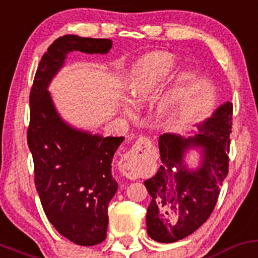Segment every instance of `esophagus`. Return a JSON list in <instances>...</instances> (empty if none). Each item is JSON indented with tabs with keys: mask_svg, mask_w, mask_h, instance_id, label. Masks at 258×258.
<instances>
[{
	"mask_svg": "<svg viewBox=\"0 0 258 258\" xmlns=\"http://www.w3.org/2000/svg\"><path fill=\"white\" fill-rule=\"evenodd\" d=\"M151 144H152V141H151L150 138L140 137L139 139L137 140V143L133 145L132 150L128 152V157H126V159H128V160L140 159V157L143 156L144 154H145L146 148H148L149 145H151ZM125 176L129 177V178H134V177H137V174H135L134 171L130 170V167H126Z\"/></svg>",
	"mask_w": 258,
	"mask_h": 258,
	"instance_id": "1",
	"label": "esophagus"
}]
</instances>
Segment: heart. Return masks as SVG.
Wrapping results in <instances>:
<instances>
[{
  "label": "heart",
  "instance_id": "b5f03b06",
  "mask_svg": "<svg viewBox=\"0 0 258 258\" xmlns=\"http://www.w3.org/2000/svg\"><path fill=\"white\" fill-rule=\"evenodd\" d=\"M177 66V57L168 51L146 54L134 65L130 75L133 95L140 101L150 99L166 84ZM193 75L183 70L177 75L173 84L166 91L159 103V112L165 117H174L183 107Z\"/></svg>",
  "mask_w": 258,
  "mask_h": 258
}]
</instances>
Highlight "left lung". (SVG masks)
<instances>
[{"mask_svg":"<svg viewBox=\"0 0 258 258\" xmlns=\"http://www.w3.org/2000/svg\"><path fill=\"white\" fill-rule=\"evenodd\" d=\"M231 120L232 103L226 102L198 124V134L160 137L162 165L154 177L144 182L151 196L146 213L151 239L176 242L193 234L210 217L229 171ZM198 147L202 149L201 166L192 170L185 165L184 154Z\"/></svg>","mask_w":258,"mask_h":258,"instance_id":"8db88e82","label":"left lung"}]
</instances>
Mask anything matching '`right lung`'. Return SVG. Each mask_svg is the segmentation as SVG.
Wrapping results in <instances>:
<instances>
[{
  "instance_id": "1",
  "label": "right lung",
  "mask_w": 258,
  "mask_h": 258,
  "mask_svg": "<svg viewBox=\"0 0 258 258\" xmlns=\"http://www.w3.org/2000/svg\"><path fill=\"white\" fill-rule=\"evenodd\" d=\"M110 48V39L57 38L41 57L29 96L27 140L41 206L52 226L81 246L97 245L107 236L108 204L118 189L112 160L124 138L73 128L57 113L48 86L69 52L107 54Z\"/></svg>"
}]
</instances>
